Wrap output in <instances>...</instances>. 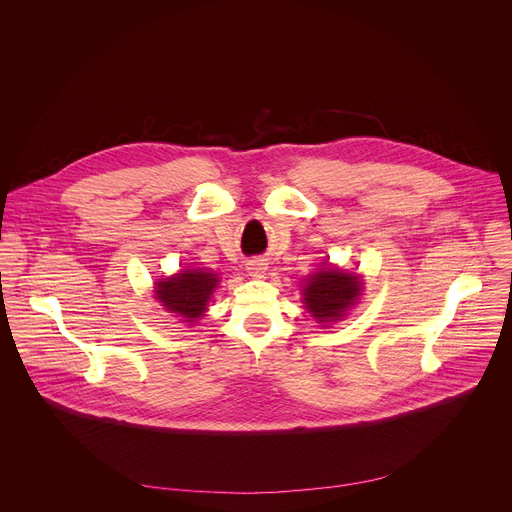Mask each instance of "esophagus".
<instances>
[{
	"label": "esophagus",
	"instance_id": "obj_1",
	"mask_svg": "<svg viewBox=\"0 0 512 512\" xmlns=\"http://www.w3.org/2000/svg\"><path fill=\"white\" fill-rule=\"evenodd\" d=\"M265 269H267V263H265L263 259H251V261H247V271H249V275H253V277H261V275L265 273Z\"/></svg>",
	"mask_w": 512,
	"mask_h": 512
}]
</instances>
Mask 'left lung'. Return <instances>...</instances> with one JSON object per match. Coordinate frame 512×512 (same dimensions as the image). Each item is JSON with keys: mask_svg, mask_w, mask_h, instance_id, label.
<instances>
[{"mask_svg": "<svg viewBox=\"0 0 512 512\" xmlns=\"http://www.w3.org/2000/svg\"><path fill=\"white\" fill-rule=\"evenodd\" d=\"M358 294L360 283L356 275L324 267L310 277L304 289V300L306 308L318 322H334L344 316V312L356 302Z\"/></svg>", "mask_w": 512, "mask_h": 512, "instance_id": "1", "label": "left lung"}]
</instances>
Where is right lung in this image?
I'll use <instances>...</instances> for the list:
<instances>
[{"instance_id":"add662e5","label":"right lung","mask_w":512,"mask_h":512,"mask_svg":"<svg viewBox=\"0 0 512 512\" xmlns=\"http://www.w3.org/2000/svg\"><path fill=\"white\" fill-rule=\"evenodd\" d=\"M218 277L204 269H188L166 281H158L156 298L162 306L184 322H192L206 310V302L212 296Z\"/></svg>"}]
</instances>
